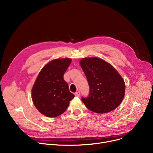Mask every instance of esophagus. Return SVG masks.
I'll return each mask as SVG.
<instances>
[{"mask_svg":"<svg viewBox=\"0 0 153 153\" xmlns=\"http://www.w3.org/2000/svg\"><path fill=\"white\" fill-rule=\"evenodd\" d=\"M80 92L79 91H77V92H75V94H74V95H75V96L76 97H79V96L80 95Z\"/></svg>","mask_w":153,"mask_h":153,"instance_id":"1","label":"esophagus"}]
</instances>
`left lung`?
<instances>
[{
  "instance_id": "obj_1",
  "label": "left lung",
  "mask_w": 153,
  "mask_h": 153,
  "mask_svg": "<svg viewBox=\"0 0 153 153\" xmlns=\"http://www.w3.org/2000/svg\"><path fill=\"white\" fill-rule=\"evenodd\" d=\"M80 64L89 86V95L81 98L87 108L105 114L118 107L124 98L125 84L116 69L98 58H84Z\"/></svg>"
}]
</instances>
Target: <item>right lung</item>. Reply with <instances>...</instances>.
Returning a JSON list of instances; mask_svg holds the SVG:
<instances>
[{
	"label": "right lung",
	"mask_w": 153,
	"mask_h": 153,
	"mask_svg": "<svg viewBox=\"0 0 153 153\" xmlns=\"http://www.w3.org/2000/svg\"><path fill=\"white\" fill-rule=\"evenodd\" d=\"M71 59H54L48 63L39 73L32 88V100L38 111L48 117L63 114L74 97L63 76Z\"/></svg>",
	"instance_id": "obj_1"
}]
</instances>
